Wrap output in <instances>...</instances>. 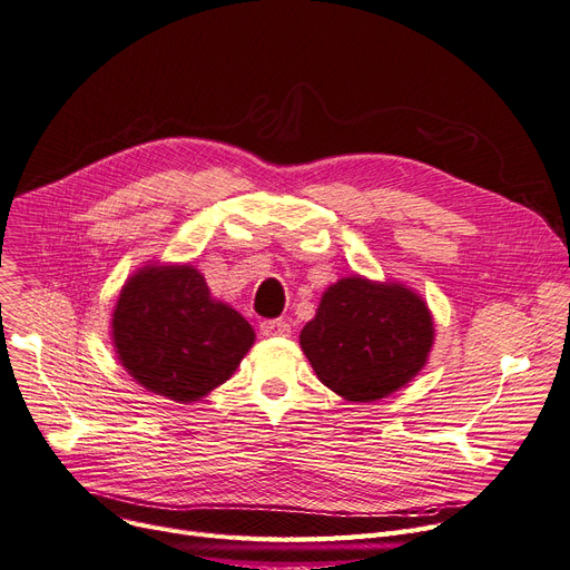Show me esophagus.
I'll use <instances>...</instances> for the list:
<instances>
[{"label": "esophagus", "mask_w": 570, "mask_h": 570, "mask_svg": "<svg viewBox=\"0 0 570 570\" xmlns=\"http://www.w3.org/2000/svg\"><path fill=\"white\" fill-rule=\"evenodd\" d=\"M259 332L264 336H287L292 332V327L285 317H276V321H262Z\"/></svg>", "instance_id": "obj_1"}]
</instances>
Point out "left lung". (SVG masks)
<instances>
[{
    "mask_svg": "<svg viewBox=\"0 0 570 570\" xmlns=\"http://www.w3.org/2000/svg\"><path fill=\"white\" fill-rule=\"evenodd\" d=\"M299 341L327 389L351 402H374L421 372L432 317L412 289L353 276L323 294Z\"/></svg>",
    "mask_w": 570,
    "mask_h": 570,
    "instance_id": "left-lung-1",
    "label": "left lung"
}]
</instances>
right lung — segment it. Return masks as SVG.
<instances>
[{"label": "right lung", "instance_id": "obj_1", "mask_svg": "<svg viewBox=\"0 0 570 570\" xmlns=\"http://www.w3.org/2000/svg\"><path fill=\"white\" fill-rule=\"evenodd\" d=\"M111 336L128 374L173 402H196L229 379L255 341L232 306L210 299L191 266L135 273L114 308Z\"/></svg>", "mask_w": 570, "mask_h": 570}]
</instances>
